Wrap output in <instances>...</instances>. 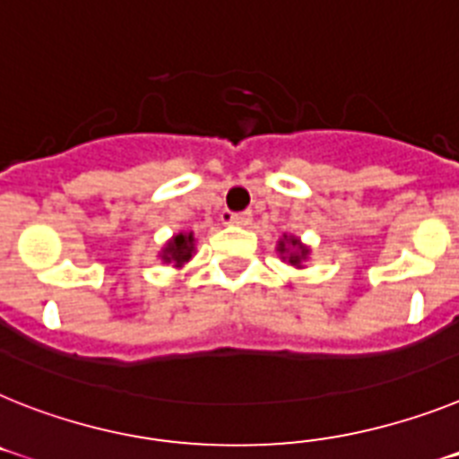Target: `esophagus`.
<instances>
[{
  "instance_id": "obj_1",
  "label": "esophagus",
  "mask_w": 459,
  "mask_h": 459,
  "mask_svg": "<svg viewBox=\"0 0 459 459\" xmlns=\"http://www.w3.org/2000/svg\"><path fill=\"white\" fill-rule=\"evenodd\" d=\"M227 222H232V225H248L250 213L248 211H241V213H230L227 215Z\"/></svg>"
}]
</instances>
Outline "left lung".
<instances>
[{"instance_id":"left-lung-1","label":"left lung","mask_w":459,"mask_h":459,"mask_svg":"<svg viewBox=\"0 0 459 459\" xmlns=\"http://www.w3.org/2000/svg\"><path fill=\"white\" fill-rule=\"evenodd\" d=\"M278 246H281V253H285V250H288V248H285L283 241H281V244H278ZM290 246H292V248H297V253H290V257H288L290 264H299V262L304 260V257H307L308 250L304 248V246H301L299 241H297V238H290Z\"/></svg>"}]
</instances>
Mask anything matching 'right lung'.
<instances>
[{
	"label": "right lung",
	"mask_w": 459,
	"mask_h": 459,
	"mask_svg": "<svg viewBox=\"0 0 459 459\" xmlns=\"http://www.w3.org/2000/svg\"><path fill=\"white\" fill-rule=\"evenodd\" d=\"M192 234H178L167 244L162 253L164 262H176V267H181L183 262H187L192 257Z\"/></svg>",
	"instance_id": "obj_1"
}]
</instances>
